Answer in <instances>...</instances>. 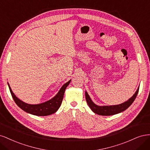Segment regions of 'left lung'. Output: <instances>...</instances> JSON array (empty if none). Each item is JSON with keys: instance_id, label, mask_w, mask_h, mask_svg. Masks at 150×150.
Wrapping results in <instances>:
<instances>
[{"instance_id": "1", "label": "left lung", "mask_w": 150, "mask_h": 150, "mask_svg": "<svg viewBox=\"0 0 150 150\" xmlns=\"http://www.w3.org/2000/svg\"><path fill=\"white\" fill-rule=\"evenodd\" d=\"M139 87L138 88L136 92L134 93V95L127 101H125L124 103H121L117 105H110V106H98L96 105L93 101L91 100L90 98L89 95L88 93L85 91V98L86 102H87L89 107L93 112L99 115L102 116H110V115H113L115 114H117L123 112L125 110H127L130 105H131L134 100L136 98L137 96L138 95Z\"/></svg>"}]
</instances>
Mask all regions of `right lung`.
Instances as JSON below:
<instances>
[{
    "mask_svg": "<svg viewBox=\"0 0 150 150\" xmlns=\"http://www.w3.org/2000/svg\"><path fill=\"white\" fill-rule=\"evenodd\" d=\"M70 81L71 80L63 85L59 91V92L52 99L42 103L35 105L28 104L23 102V101L18 98L16 95L13 93L8 83V86L14 101L18 107L23 110L24 112L36 116H47L55 113L59 110L62 104L63 98H64L65 90L70 83Z\"/></svg>",
    "mask_w": 150,
    "mask_h": 150,
    "instance_id": "obj_1",
    "label": "right lung"
}]
</instances>
